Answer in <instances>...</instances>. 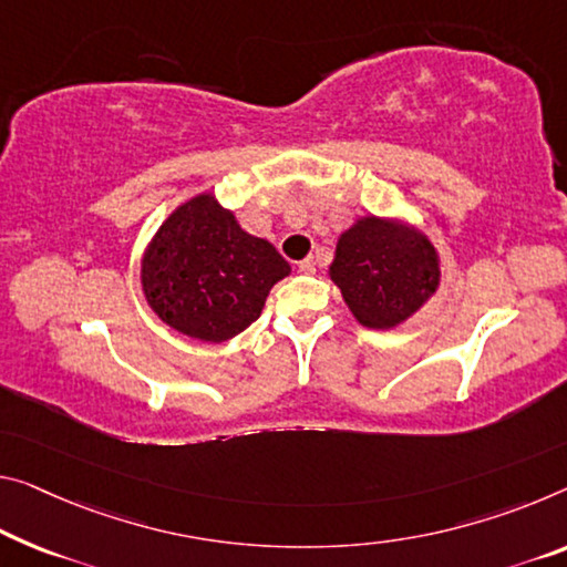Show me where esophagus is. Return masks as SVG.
I'll use <instances>...</instances> for the list:
<instances>
[{
  "instance_id": "1",
  "label": "esophagus",
  "mask_w": 567,
  "mask_h": 567,
  "mask_svg": "<svg viewBox=\"0 0 567 567\" xmlns=\"http://www.w3.org/2000/svg\"><path fill=\"white\" fill-rule=\"evenodd\" d=\"M299 271L301 274H313V271H317V260H313V258L299 260Z\"/></svg>"
}]
</instances>
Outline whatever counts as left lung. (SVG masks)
<instances>
[{
  "label": "left lung",
  "instance_id": "1",
  "mask_svg": "<svg viewBox=\"0 0 567 567\" xmlns=\"http://www.w3.org/2000/svg\"><path fill=\"white\" fill-rule=\"evenodd\" d=\"M329 278L357 324L390 332L439 291L441 256L403 215H362L337 238Z\"/></svg>",
  "mask_w": 567,
  "mask_h": 567
}]
</instances>
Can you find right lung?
Listing matches in <instances>:
<instances>
[{
    "label": "right lung",
    "mask_w": 567,
    "mask_h": 567,
    "mask_svg": "<svg viewBox=\"0 0 567 567\" xmlns=\"http://www.w3.org/2000/svg\"><path fill=\"white\" fill-rule=\"evenodd\" d=\"M289 274L274 243L243 230L215 193H199L174 207L146 243L138 281L174 332L220 344L254 324Z\"/></svg>",
    "instance_id": "1"
}]
</instances>
